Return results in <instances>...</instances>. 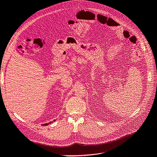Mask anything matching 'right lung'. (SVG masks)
<instances>
[{"mask_svg": "<svg viewBox=\"0 0 157 157\" xmlns=\"http://www.w3.org/2000/svg\"><path fill=\"white\" fill-rule=\"evenodd\" d=\"M56 121V120H54L53 121ZM50 123H51V122H49V123H48V124H47V123H46V124H43V125H48V124H50Z\"/></svg>", "mask_w": 157, "mask_h": 157, "instance_id": "add662e5", "label": "right lung"}]
</instances>
